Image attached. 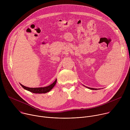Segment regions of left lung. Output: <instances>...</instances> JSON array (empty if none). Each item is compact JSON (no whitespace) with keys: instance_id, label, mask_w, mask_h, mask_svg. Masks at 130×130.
<instances>
[{"instance_id":"obj_1","label":"left lung","mask_w":130,"mask_h":130,"mask_svg":"<svg viewBox=\"0 0 130 130\" xmlns=\"http://www.w3.org/2000/svg\"><path fill=\"white\" fill-rule=\"evenodd\" d=\"M87 88H89V89H92V90H97L98 89H97V88H90V87H86Z\"/></svg>"}]
</instances>
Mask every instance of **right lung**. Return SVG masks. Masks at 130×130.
I'll list each match as a JSON object with an SVG mask.
<instances>
[{
  "label": "right lung",
  "mask_w": 130,
  "mask_h": 130,
  "mask_svg": "<svg viewBox=\"0 0 130 130\" xmlns=\"http://www.w3.org/2000/svg\"><path fill=\"white\" fill-rule=\"evenodd\" d=\"M57 79L54 81V82L52 83L51 84H50V85L48 86H46V87H39V88H30V87H28L26 86H25L24 85H23L22 84H21V86L26 90H28L30 92H33V93H35V94H45L46 93V92H49V91H50L53 87L54 86V85H55L57 83Z\"/></svg>",
  "instance_id": "right-lung-1"
}]
</instances>
